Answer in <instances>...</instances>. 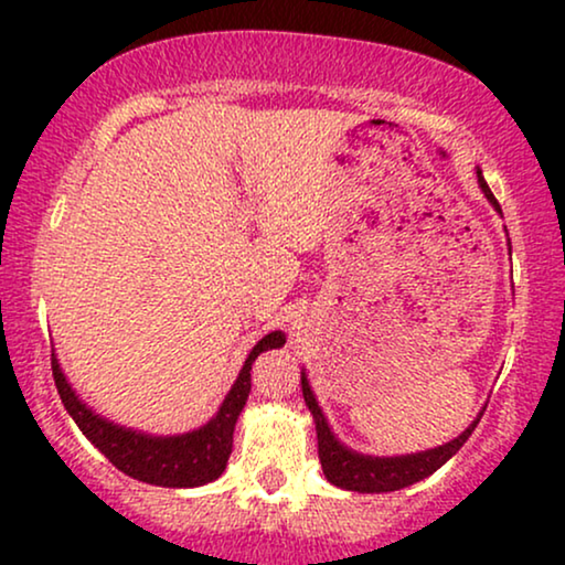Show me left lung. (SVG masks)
Returning <instances> with one entry per match:
<instances>
[{
	"label": "left lung",
	"instance_id": "8db88e82",
	"mask_svg": "<svg viewBox=\"0 0 565 565\" xmlns=\"http://www.w3.org/2000/svg\"><path fill=\"white\" fill-rule=\"evenodd\" d=\"M478 188L486 195V200L493 205V211L501 215V205L493 198L489 184L483 180L481 169H476ZM509 254H512V242H509ZM300 388H303V398L308 412L313 416L316 424V437H319V460L323 468V476H327L329 483H334L337 489L344 491H358V493H388L406 489L416 481H424V478L435 473L437 468H443L447 460L452 458L455 452L466 445V439L473 435V429L481 422L486 408L478 412L473 422L468 424V429L458 435L450 443L431 447V450L412 452V455H391V458H377V455H362L358 450H350L344 443H339L334 431H331L327 416H323L319 401H316L311 383H308L306 370H300Z\"/></svg>",
	"mask_w": 565,
	"mask_h": 565
}]
</instances>
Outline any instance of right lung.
Instances as JSON below:
<instances>
[{"label": "right lung", "instance_id": "obj_1", "mask_svg": "<svg viewBox=\"0 0 565 565\" xmlns=\"http://www.w3.org/2000/svg\"><path fill=\"white\" fill-rule=\"evenodd\" d=\"M285 344L282 331H269L252 347L244 367L223 398L215 416L203 427L184 431V435H149V431L122 427L84 404L61 370L56 352L51 354L53 381H56L61 404L68 416L82 429V435L113 462L122 473L136 481L164 486V489H195L218 478L226 470L231 447H234V427L238 414L249 398L252 391V362L262 352L275 350Z\"/></svg>", "mask_w": 565, "mask_h": 565}]
</instances>
